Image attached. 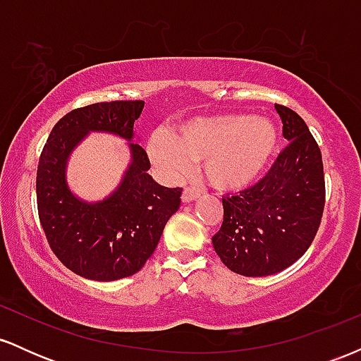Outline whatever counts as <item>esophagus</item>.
<instances>
[{"mask_svg":"<svg viewBox=\"0 0 361 361\" xmlns=\"http://www.w3.org/2000/svg\"><path fill=\"white\" fill-rule=\"evenodd\" d=\"M198 197H200V192H197V190L193 188H185L183 195H181V200H183L185 204H190V202L197 200Z\"/></svg>","mask_w":361,"mask_h":361,"instance_id":"esophagus-1","label":"esophagus"}]
</instances>
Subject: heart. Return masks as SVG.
I'll use <instances>...</instances> for the list:
<instances>
[{"label": "heart", "mask_w": 361, "mask_h": 361, "mask_svg": "<svg viewBox=\"0 0 361 361\" xmlns=\"http://www.w3.org/2000/svg\"><path fill=\"white\" fill-rule=\"evenodd\" d=\"M279 147V128L267 117L217 114L186 120L171 139L152 135L149 156L164 175L185 176L190 164H200L215 190L239 192L267 171Z\"/></svg>", "instance_id": "obj_1"}]
</instances>
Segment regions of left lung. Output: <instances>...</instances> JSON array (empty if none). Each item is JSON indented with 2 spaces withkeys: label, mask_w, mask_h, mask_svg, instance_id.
Listing matches in <instances>:
<instances>
[{
  "label": "left lung",
  "mask_w": 361,
  "mask_h": 361,
  "mask_svg": "<svg viewBox=\"0 0 361 361\" xmlns=\"http://www.w3.org/2000/svg\"><path fill=\"white\" fill-rule=\"evenodd\" d=\"M288 146L263 180L222 198L224 221L214 250L231 271L244 276L279 273L309 250L326 202L324 168L307 123L275 105Z\"/></svg>",
  "instance_id": "8db88e82"
}]
</instances>
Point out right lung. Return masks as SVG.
Masks as SVG:
<instances>
[{
	"label": "right lung",
	"mask_w": 361,
	"mask_h": 361,
	"mask_svg": "<svg viewBox=\"0 0 361 361\" xmlns=\"http://www.w3.org/2000/svg\"><path fill=\"white\" fill-rule=\"evenodd\" d=\"M142 100L105 102L66 114L52 128L37 169L39 219L54 255L88 280L134 275L154 252L164 226L180 209L181 188H166L149 175V157L128 142L130 164L115 192L100 202L76 197L66 180L71 152L90 132L134 139Z\"/></svg>",
	"instance_id": "right-lung-1"
}]
</instances>
